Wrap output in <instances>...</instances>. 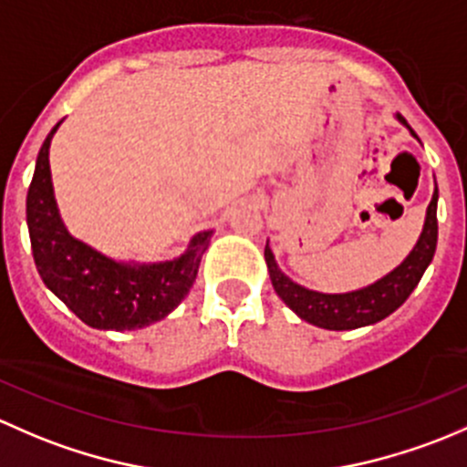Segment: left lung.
<instances>
[{"instance_id":"1","label":"left lung","mask_w":467,"mask_h":467,"mask_svg":"<svg viewBox=\"0 0 467 467\" xmlns=\"http://www.w3.org/2000/svg\"><path fill=\"white\" fill-rule=\"evenodd\" d=\"M398 121L402 123L416 137V132L410 128V123L396 114ZM418 139V137H416ZM436 204H439V186L434 189L430 206H427L425 224L418 243L413 244L410 256L400 263L396 269L387 274V276L378 278L376 283L367 287H359L353 292H341V295H324V292L307 290V287L299 285L292 281L287 274L278 269L274 254L269 249V243L265 244V263L269 269V278L281 296L283 304L290 307L292 312L301 317L312 326H319L326 330H355L362 326H371L382 321L391 312L407 301L411 295L413 287L425 274L427 265L431 263L436 252V240H439V223H436Z\"/></svg>"}]
</instances>
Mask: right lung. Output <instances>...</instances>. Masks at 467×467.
Here are the masks:
<instances>
[{
  "label": "right lung",
  "mask_w": 467,
  "mask_h": 467,
  "mask_svg": "<svg viewBox=\"0 0 467 467\" xmlns=\"http://www.w3.org/2000/svg\"><path fill=\"white\" fill-rule=\"evenodd\" d=\"M60 123L37 152L26 195V224L37 272L57 299L91 328L137 330L155 324L189 295L213 232L195 234L182 256L161 263L114 261L74 238L62 223L51 182L49 146Z\"/></svg>",
  "instance_id": "right-lung-1"
}]
</instances>
